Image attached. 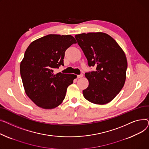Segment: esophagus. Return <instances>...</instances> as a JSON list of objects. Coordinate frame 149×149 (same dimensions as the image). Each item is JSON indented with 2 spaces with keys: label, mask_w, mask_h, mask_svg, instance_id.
Segmentation results:
<instances>
[{
  "label": "esophagus",
  "mask_w": 149,
  "mask_h": 149,
  "mask_svg": "<svg viewBox=\"0 0 149 149\" xmlns=\"http://www.w3.org/2000/svg\"><path fill=\"white\" fill-rule=\"evenodd\" d=\"M77 78H81V77H83V74H79L77 76Z\"/></svg>",
  "instance_id": "1"
}]
</instances>
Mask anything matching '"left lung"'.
Wrapping results in <instances>:
<instances>
[{
	"mask_svg": "<svg viewBox=\"0 0 149 149\" xmlns=\"http://www.w3.org/2000/svg\"><path fill=\"white\" fill-rule=\"evenodd\" d=\"M77 44L96 70L85 73L89 85L83 90L89 102L104 104L114 99L123 88L126 77L127 59L116 40L103 32H90L75 36Z\"/></svg>",
	"mask_w": 149,
	"mask_h": 149,
	"instance_id": "1",
	"label": "left lung"
}]
</instances>
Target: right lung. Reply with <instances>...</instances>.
Returning <instances> with one entry per match:
<instances>
[{
    "mask_svg": "<svg viewBox=\"0 0 149 149\" xmlns=\"http://www.w3.org/2000/svg\"><path fill=\"white\" fill-rule=\"evenodd\" d=\"M76 43L70 36L49 34L32 41L26 50L20 63V74L25 93L37 105L54 109L63 102L67 87L77 76L61 72L55 68L64 65L65 50Z\"/></svg>",
    "mask_w": 149,
    "mask_h": 149,
    "instance_id": "1",
    "label": "right lung"
}]
</instances>
